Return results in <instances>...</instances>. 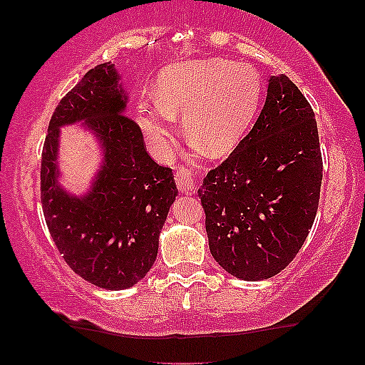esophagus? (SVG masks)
Here are the masks:
<instances>
[{"instance_id": "esophagus-1", "label": "esophagus", "mask_w": 365, "mask_h": 365, "mask_svg": "<svg viewBox=\"0 0 365 365\" xmlns=\"http://www.w3.org/2000/svg\"><path fill=\"white\" fill-rule=\"evenodd\" d=\"M175 180H177V185L180 190L187 192V194H190L195 188L194 173L188 168H185V166H178L177 171H175Z\"/></svg>"}]
</instances>
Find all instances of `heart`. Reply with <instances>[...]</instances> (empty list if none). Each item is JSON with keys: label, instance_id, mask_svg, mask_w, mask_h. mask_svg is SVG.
<instances>
[{"label": "heart", "instance_id": "b5f03b06", "mask_svg": "<svg viewBox=\"0 0 365 365\" xmlns=\"http://www.w3.org/2000/svg\"><path fill=\"white\" fill-rule=\"evenodd\" d=\"M261 96L262 81L252 65L220 58L175 63L159 75L158 103L139 108V123L158 154L170 150L177 115L188 137L211 154H225L245 137Z\"/></svg>", "mask_w": 365, "mask_h": 365}]
</instances>
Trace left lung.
Segmentation results:
<instances>
[{
    "label": "left lung",
    "mask_w": 365,
    "mask_h": 365,
    "mask_svg": "<svg viewBox=\"0 0 365 365\" xmlns=\"http://www.w3.org/2000/svg\"><path fill=\"white\" fill-rule=\"evenodd\" d=\"M321 182L311 104L287 75L271 77L252 130L197 192L215 261L245 282L283 271L312 228Z\"/></svg>",
    "instance_id": "1"
}]
</instances>
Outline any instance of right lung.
Returning <instances> with one entry per match:
<instances>
[{"mask_svg": "<svg viewBox=\"0 0 365 365\" xmlns=\"http://www.w3.org/2000/svg\"><path fill=\"white\" fill-rule=\"evenodd\" d=\"M111 63L89 70L58 103L41 159V200L54 245L81 278L106 290L139 283L158 255L159 233L177 197L171 168L148 154L139 125L125 115L127 96ZM83 120L100 135L105 165L87 196L57 185V135Z\"/></svg>", "mask_w": 365, "mask_h": 365, "instance_id": "add662e5", "label": "right lung"}]
</instances>
